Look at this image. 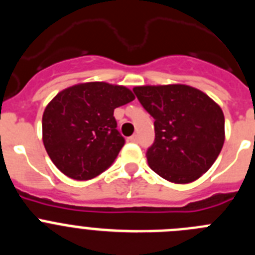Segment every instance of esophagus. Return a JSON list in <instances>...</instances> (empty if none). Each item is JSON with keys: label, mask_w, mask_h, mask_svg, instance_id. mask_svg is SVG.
<instances>
[{"label": "esophagus", "mask_w": 255, "mask_h": 255, "mask_svg": "<svg viewBox=\"0 0 255 255\" xmlns=\"http://www.w3.org/2000/svg\"><path fill=\"white\" fill-rule=\"evenodd\" d=\"M138 135L136 134H134V135H131V136H130L129 138V140L131 141V143H136V141H138Z\"/></svg>", "instance_id": "esophagus-1"}]
</instances>
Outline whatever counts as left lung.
<instances>
[{"label":"left lung","instance_id":"left-lung-1","mask_svg":"<svg viewBox=\"0 0 255 255\" xmlns=\"http://www.w3.org/2000/svg\"><path fill=\"white\" fill-rule=\"evenodd\" d=\"M132 91L154 119L155 139L145 154L149 167L175 184L199 179L224 147L225 116L220 106L185 84L141 85Z\"/></svg>","mask_w":255,"mask_h":255}]
</instances>
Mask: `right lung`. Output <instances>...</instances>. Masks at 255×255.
<instances>
[{
	"mask_svg": "<svg viewBox=\"0 0 255 255\" xmlns=\"http://www.w3.org/2000/svg\"><path fill=\"white\" fill-rule=\"evenodd\" d=\"M135 100L129 88L105 82L80 83L57 93L42 117V138L49 158L74 180L107 170L125 144L115 108Z\"/></svg>",
	"mask_w": 255,
	"mask_h": 255,
	"instance_id": "right-lung-1",
	"label": "right lung"
}]
</instances>
